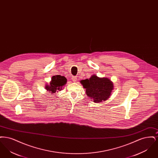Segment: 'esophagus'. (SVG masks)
Returning a JSON list of instances; mask_svg holds the SVG:
<instances>
[{
	"mask_svg": "<svg viewBox=\"0 0 158 158\" xmlns=\"http://www.w3.org/2000/svg\"><path fill=\"white\" fill-rule=\"evenodd\" d=\"M72 80L73 81V82H75L77 81V77H72Z\"/></svg>",
	"mask_w": 158,
	"mask_h": 158,
	"instance_id": "esophagus-1",
	"label": "esophagus"
}]
</instances>
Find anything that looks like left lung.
<instances>
[{"label":"left lung","instance_id":"8db88e82","mask_svg":"<svg viewBox=\"0 0 158 158\" xmlns=\"http://www.w3.org/2000/svg\"><path fill=\"white\" fill-rule=\"evenodd\" d=\"M86 89V94L95 103L105 101L110 97L114 89L113 83L108 77L93 75L89 79L80 81Z\"/></svg>","mask_w":158,"mask_h":158}]
</instances>
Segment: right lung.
<instances>
[{
  "instance_id": "right-lung-1",
  "label": "right lung",
  "mask_w": 158,
  "mask_h": 158,
  "mask_svg": "<svg viewBox=\"0 0 158 158\" xmlns=\"http://www.w3.org/2000/svg\"><path fill=\"white\" fill-rule=\"evenodd\" d=\"M67 83L66 78L61 75L53 76L52 77V81H50L49 85H45V89L48 92H50L51 94H55L58 90H62V88Z\"/></svg>"
}]
</instances>
